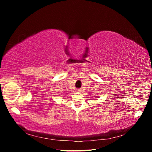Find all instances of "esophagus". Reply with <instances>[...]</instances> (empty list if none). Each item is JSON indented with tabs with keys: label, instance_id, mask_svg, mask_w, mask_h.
Segmentation results:
<instances>
[{
	"label": "esophagus",
	"instance_id": "obj_1",
	"mask_svg": "<svg viewBox=\"0 0 152 152\" xmlns=\"http://www.w3.org/2000/svg\"><path fill=\"white\" fill-rule=\"evenodd\" d=\"M76 91H77V92H80V89H77Z\"/></svg>",
	"mask_w": 152,
	"mask_h": 152
}]
</instances>
